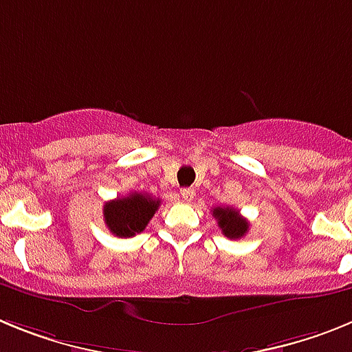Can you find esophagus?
Here are the masks:
<instances>
[{
	"label": "esophagus",
	"mask_w": 352,
	"mask_h": 352,
	"mask_svg": "<svg viewBox=\"0 0 352 352\" xmlns=\"http://www.w3.org/2000/svg\"><path fill=\"white\" fill-rule=\"evenodd\" d=\"M179 195H182L183 201H186V203H188V201H192V199H194L195 192L192 190V188H182V190H179Z\"/></svg>",
	"instance_id": "1"
}]
</instances>
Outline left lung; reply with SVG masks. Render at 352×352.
Segmentation results:
<instances>
[{
	"mask_svg": "<svg viewBox=\"0 0 352 352\" xmlns=\"http://www.w3.org/2000/svg\"><path fill=\"white\" fill-rule=\"evenodd\" d=\"M211 211H213L214 220L219 222L223 236H227L229 239H239L247 234L248 222L239 214L238 210L229 206H217Z\"/></svg>",
	"mask_w": 352,
	"mask_h": 352,
	"instance_id": "left-lung-1",
	"label": "left lung"
}]
</instances>
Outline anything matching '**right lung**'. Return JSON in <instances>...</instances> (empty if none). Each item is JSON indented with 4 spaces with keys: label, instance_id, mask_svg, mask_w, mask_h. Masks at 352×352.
Returning <instances> with one entry per match:
<instances>
[{
    "label": "right lung",
    "instance_id": "obj_1",
    "mask_svg": "<svg viewBox=\"0 0 352 352\" xmlns=\"http://www.w3.org/2000/svg\"><path fill=\"white\" fill-rule=\"evenodd\" d=\"M158 206H160V199L142 192H132L126 197H118L105 203L104 220L113 234L120 238H130L144 231Z\"/></svg>",
    "mask_w": 352,
    "mask_h": 352
}]
</instances>
